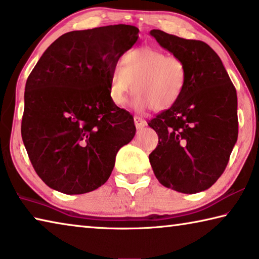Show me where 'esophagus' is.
<instances>
[{
    "mask_svg": "<svg viewBox=\"0 0 259 259\" xmlns=\"http://www.w3.org/2000/svg\"><path fill=\"white\" fill-rule=\"evenodd\" d=\"M134 124H135V127H137L138 130H142L143 127L147 126V121L143 120L142 118L135 116L134 117Z\"/></svg>",
    "mask_w": 259,
    "mask_h": 259,
    "instance_id": "obj_1",
    "label": "esophagus"
}]
</instances>
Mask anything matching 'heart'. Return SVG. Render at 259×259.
<instances>
[{
	"label": "heart",
	"mask_w": 259,
	"mask_h": 259,
	"mask_svg": "<svg viewBox=\"0 0 259 259\" xmlns=\"http://www.w3.org/2000/svg\"><path fill=\"white\" fill-rule=\"evenodd\" d=\"M121 67L110 75V99L118 107L126 104L130 95L138 93L132 107L139 112L166 110L175 105L185 91L187 67L182 59L166 56L151 47H140L121 57Z\"/></svg>",
	"instance_id": "1"
}]
</instances>
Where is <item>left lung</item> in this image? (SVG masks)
I'll return each instance as SVG.
<instances>
[{
  "instance_id": "left-lung-1",
  "label": "left lung",
  "mask_w": 259,
  "mask_h": 259,
  "mask_svg": "<svg viewBox=\"0 0 259 259\" xmlns=\"http://www.w3.org/2000/svg\"><path fill=\"white\" fill-rule=\"evenodd\" d=\"M150 35L187 67L179 101L148 122L158 135L149 155L152 171L165 187L200 193L223 175L236 143V91L222 59L205 42L160 29H152Z\"/></svg>"
}]
</instances>
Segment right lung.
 Wrapping results in <instances>:
<instances>
[{"label": "right lung", "instance_id": "1", "mask_svg": "<svg viewBox=\"0 0 259 259\" xmlns=\"http://www.w3.org/2000/svg\"><path fill=\"white\" fill-rule=\"evenodd\" d=\"M139 37L132 25L63 34L28 75L22 138L47 186L75 195L104 185L118 150L132 141L134 119L110 99V75Z\"/></svg>", "mask_w": 259, "mask_h": 259}]
</instances>
